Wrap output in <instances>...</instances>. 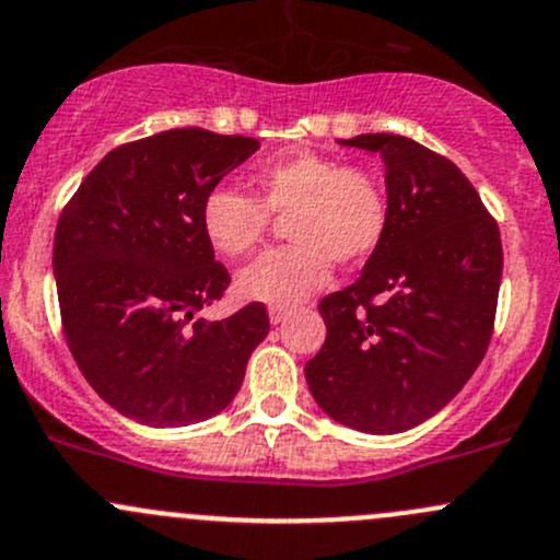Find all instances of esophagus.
<instances>
[{"mask_svg":"<svg viewBox=\"0 0 560 560\" xmlns=\"http://www.w3.org/2000/svg\"><path fill=\"white\" fill-rule=\"evenodd\" d=\"M291 318V310L288 307H269V320L275 323V326H278V323H282V320H288Z\"/></svg>","mask_w":560,"mask_h":560,"instance_id":"esophagus-1","label":"esophagus"}]
</instances>
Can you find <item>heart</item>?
I'll use <instances>...</instances> for the list:
<instances>
[{
	"mask_svg": "<svg viewBox=\"0 0 560 560\" xmlns=\"http://www.w3.org/2000/svg\"><path fill=\"white\" fill-rule=\"evenodd\" d=\"M256 199L215 186L201 199V232L221 256L237 258L264 240L272 215H291L293 245L269 250L237 275L250 302L293 307L320 291L334 261L361 264L388 226V194L366 166H342L320 153H296L253 172Z\"/></svg>",
	"mask_w": 560,
	"mask_h": 560,
	"instance_id": "b5f03b06",
	"label": "heart"
}]
</instances>
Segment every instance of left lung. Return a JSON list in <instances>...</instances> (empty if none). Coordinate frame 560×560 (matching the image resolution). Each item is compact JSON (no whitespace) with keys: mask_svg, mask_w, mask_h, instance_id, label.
<instances>
[{"mask_svg":"<svg viewBox=\"0 0 560 560\" xmlns=\"http://www.w3.org/2000/svg\"><path fill=\"white\" fill-rule=\"evenodd\" d=\"M337 142L380 155L388 226L359 280L318 304L326 342L304 377L337 423L399 434L451 405L486 355L504 264L499 226L464 172L420 142Z\"/></svg>","mask_w":560,"mask_h":560,"instance_id":"obj_1","label":"left lung"}]
</instances>
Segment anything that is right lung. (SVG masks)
I'll return each mask as SVG.
<instances>
[{
	"instance_id": "1",
	"label": "right lung",
	"mask_w": 560,
	"mask_h": 560,
	"mask_svg": "<svg viewBox=\"0 0 560 560\" xmlns=\"http://www.w3.org/2000/svg\"><path fill=\"white\" fill-rule=\"evenodd\" d=\"M261 148L253 137L170 129L109 151L65 207L54 278L67 345L91 388L153 429L232 405L269 334L264 304L196 318L226 291L201 199Z\"/></svg>"
}]
</instances>
